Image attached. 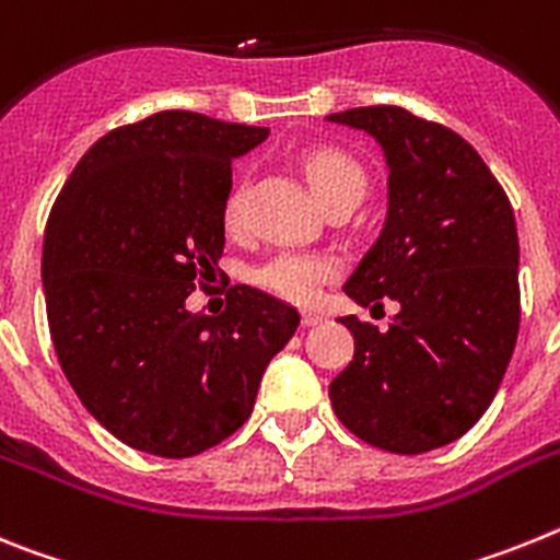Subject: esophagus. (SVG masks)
I'll use <instances>...</instances> for the list:
<instances>
[{
    "label": "esophagus",
    "mask_w": 560,
    "mask_h": 560,
    "mask_svg": "<svg viewBox=\"0 0 560 560\" xmlns=\"http://www.w3.org/2000/svg\"><path fill=\"white\" fill-rule=\"evenodd\" d=\"M320 320H324V318H320V315H315V313L301 315V324H304V327H318Z\"/></svg>",
    "instance_id": "obj_1"
}]
</instances>
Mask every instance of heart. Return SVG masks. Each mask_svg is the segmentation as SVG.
<instances>
[{"instance_id":"1","label":"heart","mask_w":560,"mask_h":560,"mask_svg":"<svg viewBox=\"0 0 560 560\" xmlns=\"http://www.w3.org/2000/svg\"><path fill=\"white\" fill-rule=\"evenodd\" d=\"M304 172L327 208L335 202H361L366 197V168L340 149H315L304 160ZM245 208L247 188H231L222 202V225L228 233H240L245 228ZM335 276H338V265L332 256L307 250H281L253 270V281L261 290L293 304H313L324 284H329Z\"/></svg>"}]
</instances>
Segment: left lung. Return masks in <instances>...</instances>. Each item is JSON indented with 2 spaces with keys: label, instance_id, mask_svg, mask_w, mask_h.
Masks as SVG:
<instances>
[{
  "label": "left lung",
  "instance_id": "8db88e82",
  "mask_svg": "<svg viewBox=\"0 0 560 560\" xmlns=\"http://www.w3.org/2000/svg\"><path fill=\"white\" fill-rule=\"evenodd\" d=\"M381 143L383 231L343 290L361 307L397 304L386 332L354 315L349 366L329 383L354 436L422 454L459 440L493 402L522 318L518 233L510 199L474 145L402 106L327 115Z\"/></svg>",
  "mask_w": 560,
  "mask_h": 560
}]
</instances>
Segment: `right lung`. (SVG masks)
<instances>
[{
    "label": "right lung",
    "instance_id": "1",
    "mask_svg": "<svg viewBox=\"0 0 560 560\" xmlns=\"http://www.w3.org/2000/svg\"><path fill=\"white\" fill-rule=\"evenodd\" d=\"M270 129L165 109L106 132L52 202L47 324L78 400L129 448L186 459L250 417L295 307L247 284L222 315L186 299L220 270L231 160Z\"/></svg>",
    "mask_w": 560,
    "mask_h": 560
}]
</instances>
